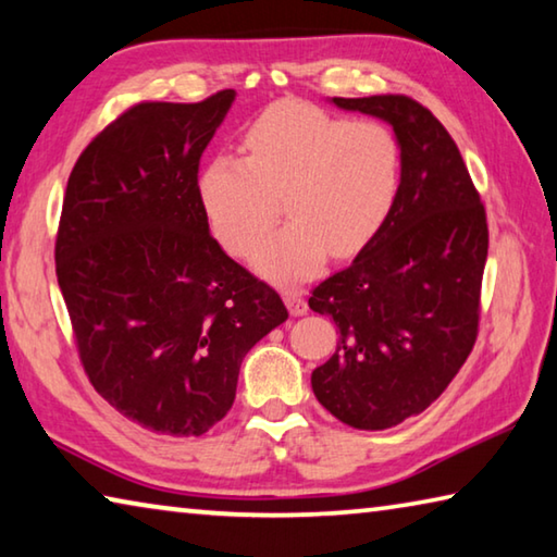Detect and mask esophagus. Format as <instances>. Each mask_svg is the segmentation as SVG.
<instances>
[{
  "mask_svg": "<svg viewBox=\"0 0 557 557\" xmlns=\"http://www.w3.org/2000/svg\"><path fill=\"white\" fill-rule=\"evenodd\" d=\"M285 305H287V309H289V314H292V317H301V314H307V309H309L307 299L301 297V292H297V289H287V292H285Z\"/></svg>",
  "mask_w": 557,
  "mask_h": 557,
  "instance_id": "34e87169",
  "label": "esophagus"
}]
</instances>
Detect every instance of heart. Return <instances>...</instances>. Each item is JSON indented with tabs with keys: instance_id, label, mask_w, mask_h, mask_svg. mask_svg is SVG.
<instances>
[{
	"instance_id": "b5f03b06",
	"label": "heart",
	"mask_w": 557,
	"mask_h": 557,
	"mask_svg": "<svg viewBox=\"0 0 557 557\" xmlns=\"http://www.w3.org/2000/svg\"><path fill=\"white\" fill-rule=\"evenodd\" d=\"M245 157H213L199 178L203 211L233 256H248L277 219L289 223L252 262L277 282H305L326 256L351 258L388 221L403 154L393 129L301 100L270 106L245 129Z\"/></svg>"
}]
</instances>
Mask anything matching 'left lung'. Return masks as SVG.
<instances>
[{"label":"left lung","mask_w":557,"mask_h":557,"mask_svg":"<svg viewBox=\"0 0 557 557\" xmlns=\"http://www.w3.org/2000/svg\"><path fill=\"white\" fill-rule=\"evenodd\" d=\"M332 102L388 122L403 178L379 235L309 297L338 326L336 354L314 369L312 391L346 425L385 430L430 408L474 348L486 211L455 139L420 102Z\"/></svg>","instance_id":"obj_1"}]
</instances>
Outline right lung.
Here are the masks:
<instances>
[{
  "label": "right lung",
  "instance_id": "obj_1",
  "mask_svg": "<svg viewBox=\"0 0 557 557\" xmlns=\"http://www.w3.org/2000/svg\"><path fill=\"white\" fill-rule=\"evenodd\" d=\"M235 90L139 102L83 149L55 275L88 379L149 432L199 437L225 418L245 354L287 319L275 289L209 231L199 164Z\"/></svg>",
  "mask_w": 557,
  "mask_h": 557
}]
</instances>
